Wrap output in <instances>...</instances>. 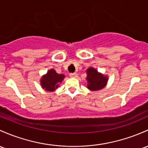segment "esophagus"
I'll use <instances>...</instances> for the list:
<instances>
[{"instance_id": "obj_1", "label": "esophagus", "mask_w": 148, "mask_h": 148, "mask_svg": "<svg viewBox=\"0 0 148 148\" xmlns=\"http://www.w3.org/2000/svg\"><path fill=\"white\" fill-rule=\"evenodd\" d=\"M69 76H70V77H71V78H77V73H71V74H69Z\"/></svg>"}]
</instances>
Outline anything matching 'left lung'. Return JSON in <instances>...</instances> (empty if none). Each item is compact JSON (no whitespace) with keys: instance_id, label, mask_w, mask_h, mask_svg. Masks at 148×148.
Instances as JSON below:
<instances>
[{"instance_id":"1","label":"left lung","mask_w":148,"mask_h":148,"mask_svg":"<svg viewBox=\"0 0 148 148\" xmlns=\"http://www.w3.org/2000/svg\"><path fill=\"white\" fill-rule=\"evenodd\" d=\"M87 74V88L89 90H101L106 86L108 81V78L103 75L101 73H99L95 69L90 67L86 70Z\"/></svg>"}]
</instances>
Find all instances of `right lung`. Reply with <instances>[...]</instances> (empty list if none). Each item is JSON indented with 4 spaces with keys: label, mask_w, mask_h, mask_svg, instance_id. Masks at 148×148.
I'll use <instances>...</instances> for the list:
<instances>
[{
    "label": "right lung",
    "mask_w": 148,
    "mask_h": 148,
    "mask_svg": "<svg viewBox=\"0 0 148 148\" xmlns=\"http://www.w3.org/2000/svg\"><path fill=\"white\" fill-rule=\"evenodd\" d=\"M64 77L65 76L64 74H58L55 69H50L40 79V85L47 91H54L59 87V84L62 82Z\"/></svg>",
    "instance_id": "1"
}]
</instances>
